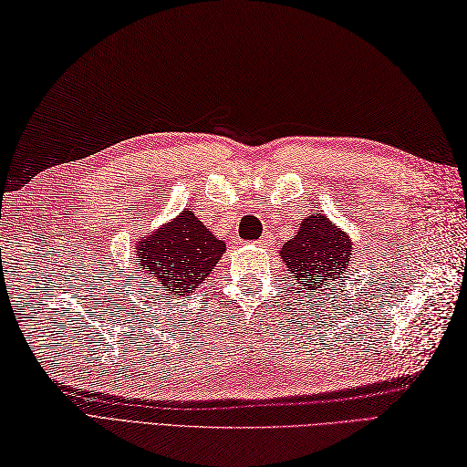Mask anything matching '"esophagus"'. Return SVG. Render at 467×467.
I'll return each instance as SVG.
<instances>
[{"mask_svg": "<svg viewBox=\"0 0 467 467\" xmlns=\"http://www.w3.org/2000/svg\"><path fill=\"white\" fill-rule=\"evenodd\" d=\"M272 242V235L270 234H264L262 237H260V240L258 242H255V244H258L260 247H265V245H268Z\"/></svg>", "mask_w": 467, "mask_h": 467, "instance_id": "esophagus-1", "label": "esophagus"}]
</instances>
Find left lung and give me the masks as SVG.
I'll use <instances>...</instances> for the list:
<instances>
[{
	"label": "left lung",
	"instance_id": "8db88e82",
	"mask_svg": "<svg viewBox=\"0 0 467 467\" xmlns=\"http://www.w3.org/2000/svg\"><path fill=\"white\" fill-rule=\"evenodd\" d=\"M280 258L304 294L335 284L353 260V240L325 213L314 212L300 223L296 235L280 247Z\"/></svg>",
	"mask_w": 467,
	"mask_h": 467
}]
</instances>
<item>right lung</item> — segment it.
I'll list each match as a JSON object with an SVG mask.
<instances>
[{
	"label": "right lung",
	"mask_w": 467,
	"mask_h": 467,
	"mask_svg": "<svg viewBox=\"0 0 467 467\" xmlns=\"http://www.w3.org/2000/svg\"><path fill=\"white\" fill-rule=\"evenodd\" d=\"M140 270L167 290V296H185L199 288L225 254V242L213 235L185 209L150 235L135 244Z\"/></svg>",
	"instance_id": "obj_1"
}]
</instances>
